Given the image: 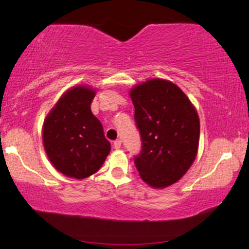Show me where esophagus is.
<instances>
[{"instance_id":"esophagus-1","label":"esophagus","mask_w":249,"mask_h":249,"mask_svg":"<svg viewBox=\"0 0 249 249\" xmlns=\"http://www.w3.org/2000/svg\"><path fill=\"white\" fill-rule=\"evenodd\" d=\"M113 147L115 148V149H119V148H121V141H115L114 142H113Z\"/></svg>"}]
</instances>
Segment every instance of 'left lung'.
Wrapping results in <instances>:
<instances>
[{
    "label": "left lung",
    "mask_w": 249,
    "mask_h": 249,
    "mask_svg": "<svg viewBox=\"0 0 249 249\" xmlns=\"http://www.w3.org/2000/svg\"><path fill=\"white\" fill-rule=\"evenodd\" d=\"M129 96L142 136V153L135 158L139 176L152 188L171 186L197 156L198 113L176 84L161 78L136 85Z\"/></svg>",
    "instance_id": "8db88e82"
}]
</instances>
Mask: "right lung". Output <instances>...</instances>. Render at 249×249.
Masks as SVG:
<instances>
[{
	"label": "right lung",
	"instance_id": "add662e5",
	"mask_svg": "<svg viewBox=\"0 0 249 249\" xmlns=\"http://www.w3.org/2000/svg\"><path fill=\"white\" fill-rule=\"evenodd\" d=\"M96 90L87 85L71 87L59 98L43 124V144L54 168L70 178H87L111 151L100 120L91 113Z\"/></svg>",
	"mask_w": 249,
	"mask_h": 249
}]
</instances>
